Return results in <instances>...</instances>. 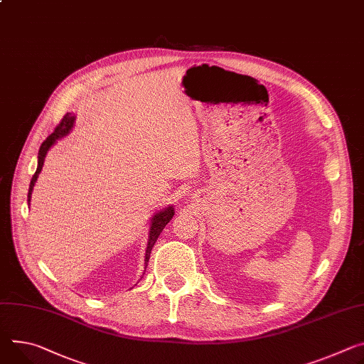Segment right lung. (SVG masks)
<instances>
[{
	"instance_id": "add662e5",
	"label": "right lung",
	"mask_w": 364,
	"mask_h": 364,
	"mask_svg": "<svg viewBox=\"0 0 364 364\" xmlns=\"http://www.w3.org/2000/svg\"><path fill=\"white\" fill-rule=\"evenodd\" d=\"M74 120H75V116L73 113H67L63 116V119L60 120V123L55 127L53 134L49 135L46 138V141H43V144L41 145V149H39V155H38V170L36 173L33 174V178L30 181V187H28V194H27V202L30 203V197H31V191H33V187H35V183L39 177V173L42 171V167H43V161H45V156L49 151V148L56 142V139L59 138H63L65 135L70 134V130L73 129L74 126ZM174 216V208H167L164 209L158 213L154 215L152 220H151V228H149V238H148V244H146V252H145V266H148V261H149V255H151V250L152 247L155 245L159 234L162 232V229L165 228V225H167ZM146 270V267H145Z\"/></svg>"
}]
</instances>
